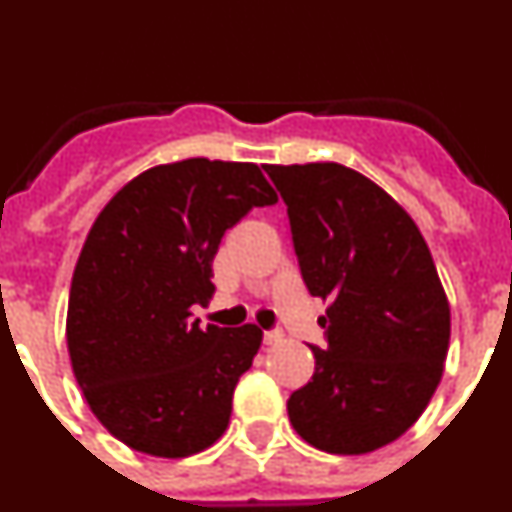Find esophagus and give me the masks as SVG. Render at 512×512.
<instances>
[{
    "mask_svg": "<svg viewBox=\"0 0 512 512\" xmlns=\"http://www.w3.org/2000/svg\"><path fill=\"white\" fill-rule=\"evenodd\" d=\"M284 341V333H279V330H266L264 333V343L266 346H277V343Z\"/></svg>",
    "mask_w": 512,
    "mask_h": 512,
    "instance_id": "1",
    "label": "esophagus"
}]
</instances>
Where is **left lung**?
I'll use <instances>...</instances> for the list:
<instances>
[{
  "instance_id": "obj_1",
  "label": "left lung",
  "mask_w": 512,
  "mask_h": 512,
  "mask_svg": "<svg viewBox=\"0 0 512 512\" xmlns=\"http://www.w3.org/2000/svg\"><path fill=\"white\" fill-rule=\"evenodd\" d=\"M287 205L302 279L328 302V346L287 413L328 454H369L428 408L449 354L451 307L413 217L348 166L266 164Z\"/></svg>"
}]
</instances>
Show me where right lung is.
<instances>
[{"label":"right lung","instance_id":"add662e5","mask_svg":"<svg viewBox=\"0 0 512 512\" xmlns=\"http://www.w3.org/2000/svg\"><path fill=\"white\" fill-rule=\"evenodd\" d=\"M277 202L256 164L187 158L130 179L94 220L71 279V369L99 423L130 449L184 459L223 436L259 325L200 328L212 259L248 210Z\"/></svg>","mask_w":512,"mask_h":512}]
</instances>
